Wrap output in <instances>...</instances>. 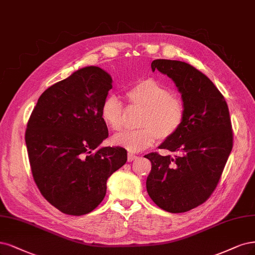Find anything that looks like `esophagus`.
Here are the masks:
<instances>
[{
	"label": "esophagus",
	"mask_w": 255,
	"mask_h": 255,
	"mask_svg": "<svg viewBox=\"0 0 255 255\" xmlns=\"http://www.w3.org/2000/svg\"><path fill=\"white\" fill-rule=\"evenodd\" d=\"M138 158V156H136L135 154H133V153H128V161H134V160H136Z\"/></svg>",
	"instance_id": "obj_1"
}]
</instances>
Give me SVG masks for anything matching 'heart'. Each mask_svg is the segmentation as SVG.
<instances>
[{"label":"heart","instance_id":"1","mask_svg":"<svg viewBox=\"0 0 255 255\" xmlns=\"http://www.w3.org/2000/svg\"><path fill=\"white\" fill-rule=\"evenodd\" d=\"M129 105L142 109L138 120L140 128L125 130L114 136L116 145L129 152H140L154 144L156 139H169L182 127L186 109L182 100L172 95L168 87L154 79L139 81L127 93ZM101 117L113 130L125 126V109L115 96L105 98L101 107Z\"/></svg>","mask_w":255,"mask_h":255}]
</instances>
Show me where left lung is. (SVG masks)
Here are the masks:
<instances>
[{"mask_svg":"<svg viewBox=\"0 0 255 255\" xmlns=\"http://www.w3.org/2000/svg\"><path fill=\"white\" fill-rule=\"evenodd\" d=\"M151 67L176 84L186 117L177 133L159 145L176 155L144 156L152 163L146 191L164 211L187 212L204 204L221 179L233 146L229 109L213 82L192 65L157 59Z\"/></svg>","mask_w":255,"mask_h":255,"instance_id":"obj_1","label":"left lung"}]
</instances>
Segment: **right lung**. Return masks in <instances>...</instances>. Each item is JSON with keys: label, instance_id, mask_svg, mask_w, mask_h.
<instances>
[{"label": "right lung", "instance_id": "add662e5", "mask_svg": "<svg viewBox=\"0 0 255 255\" xmlns=\"http://www.w3.org/2000/svg\"><path fill=\"white\" fill-rule=\"evenodd\" d=\"M112 82L98 66L78 69L40 96L28 120L25 141L33 180L64 214L97 208L109 177L127 162L124 147L97 148L109 136L101 107Z\"/></svg>", "mask_w": 255, "mask_h": 255}]
</instances>
